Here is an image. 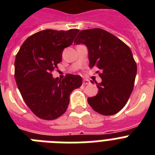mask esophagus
<instances>
[{
    "label": "esophagus",
    "instance_id": "esophagus-1",
    "mask_svg": "<svg viewBox=\"0 0 155 155\" xmlns=\"http://www.w3.org/2000/svg\"><path fill=\"white\" fill-rule=\"evenodd\" d=\"M90 84H91V82H90V80H84V81H83V84L84 85Z\"/></svg>",
    "mask_w": 155,
    "mask_h": 155
}]
</instances>
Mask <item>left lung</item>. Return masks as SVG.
<instances>
[{"mask_svg":"<svg viewBox=\"0 0 155 155\" xmlns=\"http://www.w3.org/2000/svg\"><path fill=\"white\" fill-rule=\"evenodd\" d=\"M74 43L85 45L89 68L97 67L102 71L99 74L101 82L97 83L99 91L95 97L87 98L89 105L102 115L117 113L127 103L137 75V64L130 48L101 29L81 30Z\"/></svg>","mask_w":155,"mask_h":155,"instance_id":"left-lung-1","label":"left lung"}]
</instances>
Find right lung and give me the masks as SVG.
<instances>
[{
  "mask_svg": "<svg viewBox=\"0 0 155 155\" xmlns=\"http://www.w3.org/2000/svg\"><path fill=\"white\" fill-rule=\"evenodd\" d=\"M80 30H45L31 35L15 58V80L21 97L34 114L54 120L65 113L73 90L82 85L80 75L54 78L51 71L62 60L64 48L72 44Z\"/></svg>",
  "mask_w": 155,
  "mask_h": 155,
  "instance_id": "right-lung-1",
  "label": "right lung"
}]
</instances>
